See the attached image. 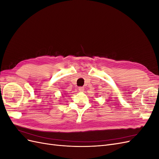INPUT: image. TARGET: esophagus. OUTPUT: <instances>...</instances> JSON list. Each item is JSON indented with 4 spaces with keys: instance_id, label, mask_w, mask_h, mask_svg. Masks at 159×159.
Instances as JSON below:
<instances>
[{
    "instance_id": "34e87169",
    "label": "esophagus",
    "mask_w": 159,
    "mask_h": 159,
    "mask_svg": "<svg viewBox=\"0 0 159 159\" xmlns=\"http://www.w3.org/2000/svg\"><path fill=\"white\" fill-rule=\"evenodd\" d=\"M78 90L80 91V92H83V91H84V87H80Z\"/></svg>"
}]
</instances>
